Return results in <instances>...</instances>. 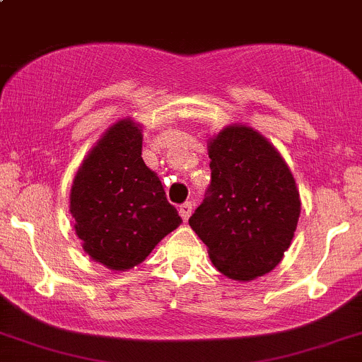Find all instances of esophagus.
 <instances>
[{"mask_svg":"<svg viewBox=\"0 0 362 362\" xmlns=\"http://www.w3.org/2000/svg\"><path fill=\"white\" fill-rule=\"evenodd\" d=\"M178 211H180V216L187 221L190 214H192V202H184V204H180V209H178Z\"/></svg>","mask_w":362,"mask_h":362,"instance_id":"esophagus-1","label":"esophagus"}]
</instances>
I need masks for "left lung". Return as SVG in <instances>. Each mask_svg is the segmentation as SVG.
I'll return each mask as SVG.
<instances>
[{
	"mask_svg": "<svg viewBox=\"0 0 362 362\" xmlns=\"http://www.w3.org/2000/svg\"><path fill=\"white\" fill-rule=\"evenodd\" d=\"M211 184L189 225L214 268L237 281L272 272L291 247L300 214L299 189L281 154L252 127L209 137Z\"/></svg>",
	"mask_w": 362,
	"mask_h": 362,
	"instance_id": "1",
	"label": "left lung"
}]
</instances>
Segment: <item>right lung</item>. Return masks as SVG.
Returning <instances> with one entry per match:
<instances>
[{"label": "right lung", "instance_id": "obj_1", "mask_svg": "<svg viewBox=\"0 0 362 362\" xmlns=\"http://www.w3.org/2000/svg\"><path fill=\"white\" fill-rule=\"evenodd\" d=\"M141 154L142 125L122 118L87 153L71 184L75 233L87 256L113 272L141 264L182 223Z\"/></svg>", "mask_w": 362, "mask_h": 362}]
</instances>
